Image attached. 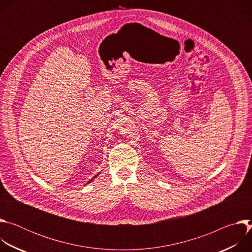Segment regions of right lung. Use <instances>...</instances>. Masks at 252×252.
<instances>
[{
  "label": "right lung",
  "mask_w": 252,
  "mask_h": 252,
  "mask_svg": "<svg viewBox=\"0 0 252 252\" xmlns=\"http://www.w3.org/2000/svg\"><path fill=\"white\" fill-rule=\"evenodd\" d=\"M99 173H100V172H99ZM99 173H97V174H96V175H94V177H93V178H92V179H90V182H89V183H88V184H90V183H91V182H93V181H94V177H96V176H97V175H98V174H99Z\"/></svg>",
  "instance_id": "1"
}]
</instances>
